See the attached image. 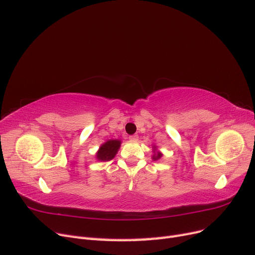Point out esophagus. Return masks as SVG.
I'll return each instance as SVG.
<instances>
[{
  "label": "esophagus",
  "mask_w": 255,
  "mask_h": 255,
  "mask_svg": "<svg viewBox=\"0 0 255 255\" xmlns=\"http://www.w3.org/2000/svg\"><path fill=\"white\" fill-rule=\"evenodd\" d=\"M129 140L137 141V140H138V135H137V134H134V135H132V136H129Z\"/></svg>",
  "instance_id": "esophagus-1"
}]
</instances>
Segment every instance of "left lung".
I'll list each match as a JSON object with an SVG mask.
<instances>
[{"instance_id": "1", "label": "left lung", "mask_w": 255, "mask_h": 255, "mask_svg": "<svg viewBox=\"0 0 255 255\" xmlns=\"http://www.w3.org/2000/svg\"><path fill=\"white\" fill-rule=\"evenodd\" d=\"M152 152H153V155H152V159L153 160H157L161 156H163V153H161L160 151H158L157 145H155V144H153V146H152Z\"/></svg>"}]
</instances>
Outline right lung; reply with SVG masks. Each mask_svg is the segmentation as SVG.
<instances>
[{"label":"right lung","instance_id":"add662e5","mask_svg":"<svg viewBox=\"0 0 255 255\" xmlns=\"http://www.w3.org/2000/svg\"><path fill=\"white\" fill-rule=\"evenodd\" d=\"M121 145L120 139H110L100 145L99 150L96 153V158L99 161H109L112 160L116 154L118 153Z\"/></svg>","mask_w":255,"mask_h":255}]
</instances>
